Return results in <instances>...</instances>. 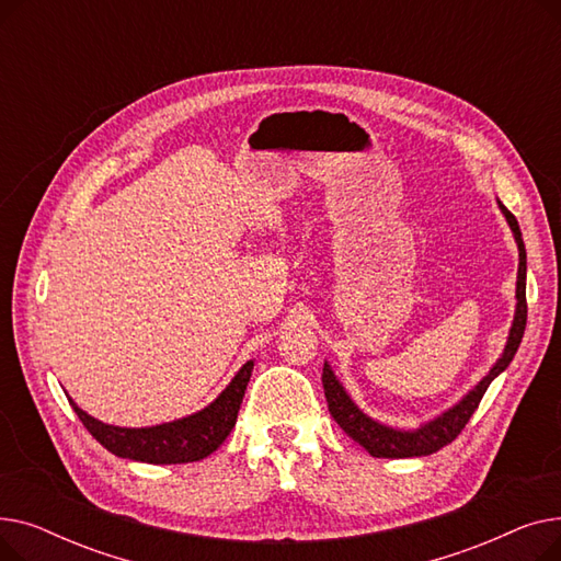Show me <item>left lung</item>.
Returning <instances> with one entry per match:
<instances>
[{
    "label": "left lung",
    "mask_w": 561,
    "mask_h": 561,
    "mask_svg": "<svg viewBox=\"0 0 561 561\" xmlns=\"http://www.w3.org/2000/svg\"><path fill=\"white\" fill-rule=\"evenodd\" d=\"M500 204V202H497ZM500 211L505 214L514 239L518 245V279H516V313H514V322L510 330V339L505 345V352L500 355V359L493 364V368L489 370V375H484L476 389H470L455 407H450L444 414L436 416L434 421L421 425L419 430H396L389 425H381L377 421H373L370 416H366L364 411L352 402V398L345 393L343 385L336 379L334 370L330 368V364L325 362L322 366V387H325V398H328V407L332 419L339 423V427L352 438L357 440L362 448H366L373 457H387V459H404V457H425L432 455L436 450H440L444 446L453 444V440L461 434V430L466 427V423L470 421V416L476 414V409L482 400V396L486 393L491 381L503 373L523 341V332H525V322H527V302H525V275H527V259H525V245H523V236H520V227L518 220L514 218L512 211H507L503 204H500Z\"/></svg>",
    "instance_id": "left-lung-1"
}]
</instances>
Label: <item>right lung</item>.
I'll return each instance as SVG.
<instances>
[{"instance_id": "1", "label": "right lung", "mask_w": 561, "mask_h": 561, "mask_svg": "<svg viewBox=\"0 0 561 561\" xmlns=\"http://www.w3.org/2000/svg\"><path fill=\"white\" fill-rule=\"evenodd\" d=\"M252 368L254 362L243 364V368L229 381V387L197 414L154 427L106 425L88 416L72 398H68V402L72 404L83 427L115 457L145 463H188L209 457L222 446V440L236 425Z\"/></svg>"}]
</instances>
